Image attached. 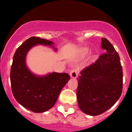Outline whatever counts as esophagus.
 Segmentation results:
<instances>
[{
    "mask_svg": "<svg viewBox=\"0 0 132 132\" xmlns=\"http://www.w3.org/2000/svg\"><path fill=\"white\" fill-rule=\"evenodd\" d=\"M70 76L71 78H77L78 76V70L77 68H73L70 72Z\"/></svg>",
    "mask_w": 132,
    "mask_h": 132,
    "instance_id": "1",
    "label": "esophagus"
}]
</instances>
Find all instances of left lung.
Returning a JSON list of instances; mask_svg holds the SVG:
<instances>
[{"label": "left lung", "instance_id": "8db88e82", "mask_svg": "<svg viewBox=\"0 0 132 132\" xmlns=\"http://www.w3.org/2000/svg\"><path fill=\"white\" fill-rule=\"evenodd\" d=\"M101 46L106 53L83 69L77 79L79 107L90 116L99 115L112 108L123 90V69L119 54L106 38H101Z\"/></svg>", "mask_w": 132, "mask_h": 132}]
</instances>
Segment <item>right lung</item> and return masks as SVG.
I'll use <instances>...</instances> for the list:
<instances>
[{
	"instance_id": "obj_1",
	"label": "right lung",
	"mask_w": 132,
	"mask_h": 132,
	"mask_svg": "<svg viewBox=\"0 0 132 132\" xmlns=\"http://www.w3.org/2000/svg\"><path fill=\"white\" fill-rule=\"evenodd\" d=\"M44 45L57 51L53 42L38 37H31L18 48L13 57L10 79L12 93L18 103L36 113L48 110L57 100L61 90L70 79L67 73L51 72L39 76L26 64V57L31 48Z\"/></svg>"
}]
</instances>
